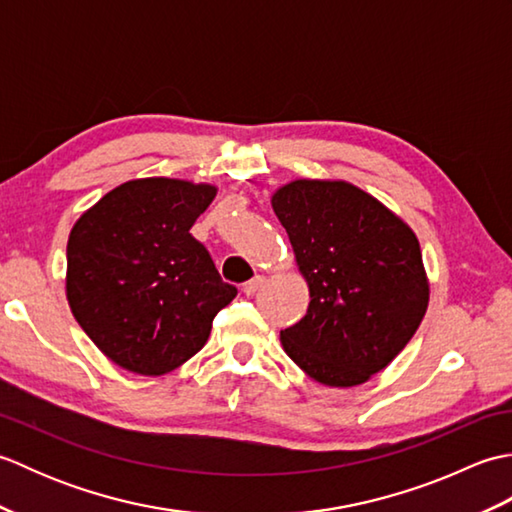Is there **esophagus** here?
<instances>
[{"mask_svg":"<svg viewBox=\"0 0 512 512\" xmlns=\"http://www.w3.org/2000/svg\"><path fill=\"white\" fill-rule=\"evenodd\" d=\"M264 284H266V277H264V275H257V277H253L250 281H246V284H244V292L250 297V295H255V292H257L259 288H262Z\"/></svg>","mask_w":512,"mask_h":512,"instance_id":"esophagus-1","label":"esophagus"}]
</instances>
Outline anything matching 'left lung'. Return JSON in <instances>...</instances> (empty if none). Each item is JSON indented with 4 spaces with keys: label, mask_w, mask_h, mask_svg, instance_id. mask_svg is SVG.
Listing matches in <instances>:
<instances>
[{
    "label": "left lung",
    "mask_w": 512,
    "mask_h": 512,
    "mask_svg": "<svg viewBox=\"0 0 512 512\" xmlns=\"http://www.w3.org/2000/svg\"><path fill=\"white\" fill-rule=\"evenodd\" d=\"M310 303L281 345L328 387H356L405 350L429 306L411 226L345 180L297 178L270 195Z\"/></svg>",
    "instance_id": "obj_1"
}]
</instances>
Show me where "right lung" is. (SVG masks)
Returning <instances> with one entry per match:
<instances>
[{
	"label": "right lung",
	"instance_id": "add662e5",
	"mask_svg": "<svg viewBox=\"0 0 512 512\" xmlns=\"http://www.w3.org/2000/svg\"><path fill=\"white\" fill-rule=\"evenodd\" d=\"M215 195L209 182L136 178L72 226L65 297L92 343L127 372L162 376L187 363L237 295L189 233Z\"/></svg>",
	"mask_w": 512,
	"mask_h": 512
}]
</instances>
